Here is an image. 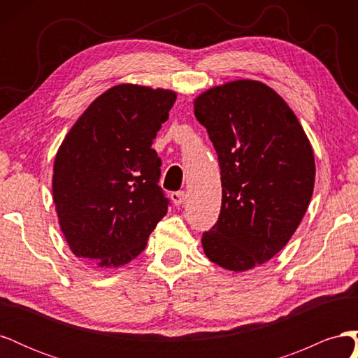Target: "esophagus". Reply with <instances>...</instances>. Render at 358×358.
<instances>
[{
  "label": "esophagus",
  "instance_id": "obj_1",
  "mask_svg": "<svg viewBox=\"0 0 358 358\" xmlns=\"http://www.w3.org/2000/svg\"><path fill=\"white\" fill-rule=\"evenodd\" d=\"M185 197H187V194L183 191H175V192L170 194V199L173 200V203H175L176 206L183 204V201H185Z\"/></svg>",
  "mask_w": 358,
  "mask_h": 358
}]
</instances>
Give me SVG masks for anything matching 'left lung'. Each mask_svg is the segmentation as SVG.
I'll return each instance as SVG.
<instances>
[{
	"label": "left lung",
	"mask_w": 358,
	"mask_h": 358,
	"mask_svg": "<svg viewBox=\"0 0 358 358\" xmlns=\"http://www.w3.org/2000/svg\"><path fill=\"white\" fill-rule=\"evenodd\" d=\"M221 167L218 222L203 233L212 263L246 272L273 258L305 216L315 158L297 116L258 80H233L194 100Z\"/></svg>",
	"instance_id": "left-lung-1"
}]
</instances>
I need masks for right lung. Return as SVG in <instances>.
Here are the masks:
<instances>
[{
	"label": "right lung",
	"mask_w": 358,
	"mask_h": 358,
	"mask_svg": "<svg viewBox=\"0 0 358 358\" xmlns=\"http://www.w3.org/2000/svg\"><path fill=\"white\" fill-rule=\"evenodd\" d=\"M175 101L170 90L116 85L96 96L62 140L52 192L76 257L119 267L146 248L169 208L152 143Z\"/></svg>",
	"instance_id": "obj_1"
}]
</instances>
